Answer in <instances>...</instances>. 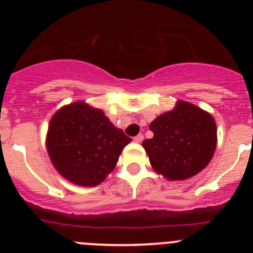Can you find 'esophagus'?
I'll use <instances>...</instances> for the list:
<instances>
[{
  "mask_svg": "<svg viewBox=\"0 0 253 253\" xmlns=\"http://www.w3.org/2000/svg\"><path fill=\"white\" fill-rule=\"evenodd\" d=\"M143 141V134H138V136L134 137V142L136 143H141Z\"/></svg>",
  "mask_w": 253,
  "mask_h": 253,
  "instance_id": "esophagus-1",
  "label": "esophagus"
}]
</instances>
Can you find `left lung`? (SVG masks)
Segmentation results:
<instances>
[{
  "label": "left lung",
  "instance_id": "obj_1",
  "mask_svg": "<svg viewBox=\"0 0 253 253\" xmlns=\"http://www.w3.org/2000/svg\"><path fill=\"white\" fill-rule=\"evenodd\" d=\"M149 129L154 137L143 141V148L153 169L170 181L197 175L215 152V120L187 101L178 100L172 110L159 115Z\"/></svg>",
  "mask_w": 253,
  "mask_h": 253
}]
</instances>
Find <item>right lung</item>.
I'll use <instances>...</instances> for the list:
<instances>
[{
  "mask_svg": "<svg viewBox=\"0 0 253 253\" xmlns=\"http://www.w3.org/2000/svg\"><path fill=\"white\" fill-rule=\"evenodd\" d=\"M131 142L103 110L85 101L62 106L52 115L46 149L58 174L70 182L93 187L103 182Z\"/></svg>",
  "mask_w": 253,
  "mask_h": 253,
  "instance_id": "right-lung-1",
  "label": "right lung"
}]
</instances>
